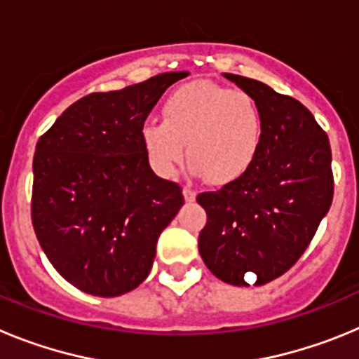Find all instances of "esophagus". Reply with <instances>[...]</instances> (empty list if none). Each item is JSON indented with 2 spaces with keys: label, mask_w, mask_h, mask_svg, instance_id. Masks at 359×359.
Wrapping results in <instances>:
<instances>
[{
  "label": "esophagus",
  "mask_w": 359,
  "mask_h": 359,
  "mask_svg": "<svg viewBox=\"0 0 359 359\" xmlns=\"http://www.w3.org/2000/svg\"><path fill=\"white\" fill-rule=\"evenodd\" d=\"M183 198H185V201H194L196 192L190 189V187H185V189H183Z\"/></svg>",
  "instance_id": "1"
}]
</instances>
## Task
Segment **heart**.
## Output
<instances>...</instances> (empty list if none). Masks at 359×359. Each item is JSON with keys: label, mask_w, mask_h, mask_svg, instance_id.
<instances>
[{"label": "heart", "mask_w": 359, "mask_h": 359, "mask_svg": "<svg viewBox=\"0 0 359 359\" xmlns=\"http://www.w3.org/2000/svg\"><path fill=\"white\" fill-rule=\"evenodd\" d=\"M163 120H149L140 138L151 167L170 177L187 156L212 185H228L248 172L262 142V113L252 95L196 82L169 95Z\"/></svg>", "instance_id": "1"}]
</instances>
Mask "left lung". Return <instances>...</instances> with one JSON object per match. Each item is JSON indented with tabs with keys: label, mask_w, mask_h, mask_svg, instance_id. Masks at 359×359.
<instances>
[{
	"label": "left lung",
	"mask_w": 359,
	"mask_h": 359,
	"mask_svg": "<svg viewBox=\"0 0 359 359\" xmlns=\"http://www.w3.org/2000/svg\"><path fill=\"white\" fill-rule=\"evenodd\" d=\"M262 113V142L241 180L198 203L207 212L199 253L212 273L231 286L280 277L300 259L331 208V145L306 106L264 82L223 73Z\"/></svg>",
	"instance_id": "1"
}]
</instances>
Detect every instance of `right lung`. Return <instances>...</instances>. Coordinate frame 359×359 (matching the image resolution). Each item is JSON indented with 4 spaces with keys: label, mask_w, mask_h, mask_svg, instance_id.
<instances>
[{
    "label": "right lung",
    "mask_w": 359,
    "mask_h": 359,
    "mask_svg": "<svg viewBox=\"0 0 359 359\" xmlns=\"http://www.w3.org/2000/svg\"><path fill=\"white\" fill-rule=\"evenodd\" d=\"M187 75L82 97L37 142L32 224L53 268L84 293L120 297L140 286L158 237L185 203L182 187L152 172L140 131Z\"/></svg>",
    "instance_id": "1"
}]
</instances>
